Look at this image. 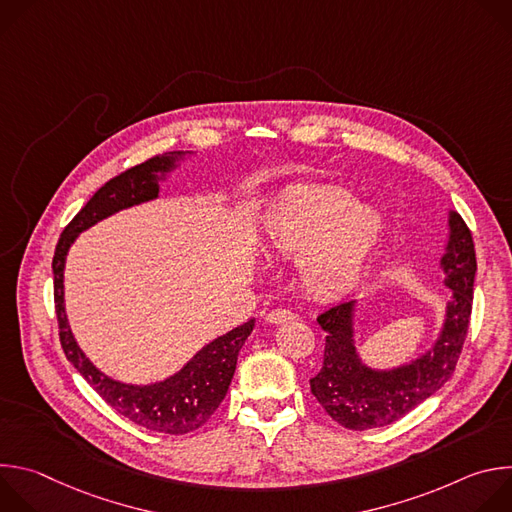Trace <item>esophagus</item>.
Listing matches in <instances>:
<instances>
[{"label": "esophagus", "instance_id": "obj_1", "mask_svg": "<svg viewBox=\"0 0 512 512\" xmlns=\"http://www.w3.org/2000/svg\"><path fill=\"white\" fill-rule=\"evenodd\" d=\"M294 318H296V314L291 312V310H287V308L271 310V312L265 316V320H267L269 324H281V322H289V320H294Z\"/></svg>", "mask_w": 512, "mask_h": 512}]
</instances>
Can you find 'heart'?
Wrapping results in <instances>:
<instances>
[{
    "label": "heart",
    "instance_id": "obj_1",
    "mask_svg": "<svg viewBox=\"0 0 512 512\" xmlns=\"http://www.w3.org/2000/svg\"><path fill=\"white\" fill-rule=\"evenodd\" d=\"M383 221L336 186L298 184L283 190L265 216V245L300 257V275L316 296H334L360 275Z\"/></svg>",
    "mask_w": 512,
    "mask_h": 512
}]
</instances>
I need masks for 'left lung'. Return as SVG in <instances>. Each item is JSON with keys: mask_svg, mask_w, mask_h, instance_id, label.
Here are the masks:
<instances>
[{"mask_svg": "<svg viewBox=\"0 0 512 512\" xmlns=\"http://www.w3.org/2000/svg\"><path fill=\"white\" fill-rule=\"evenodd\" d=\"M450 227L452 237L442 265L454 298L448 304L444 332L431 352L395 371H371L360 364L354 352L352 304H338L318 316V324L326 332V346L322 369L310 379V389L320 407L342 427L364 431L389 425L452 377L470 326L476 251L460 214L452 212Z\"/></svg>", "mask_w": 512, "mask_h": 512, "instance_id": "obj_1", "label": "left lung"}]
</instances>
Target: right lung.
<instances>
[{
    "instance_id": "obj_1",
    "label": "right lung",
    "mask_w": 512,
    "mask_h": 512,
    "mask_svg": "<svg viewBox=\"0 0 512 512\" xmlns=\"http://www.w3.org/2000/svg\"><path fill=\"white\" fill-rule=\"evenodd\" d=\"M180 156L182 152H166L162 156L145 160L143 164H137L105 182L93 194V198L77 212V216L66 225L56 243L52 259L54 310L60 344L66 358L75 364V369L85 377V381L117 413H121L139 427L170 435H182L202 427L214 415L218 405L223 403L235 375L239 350L243 348L247 336L253 332L255 320H249L239 328L231 330L229 334L206 344L178 375L170 377L164 383L150 387L123 385L99 373L85 358L75 338H72L64 314L62 271L66 251L81 231L89 229L91 225L101 221V218L121 208L156 198L158 172L170 170L174 166V160Z\"/></svg>"
}]
</instances>
